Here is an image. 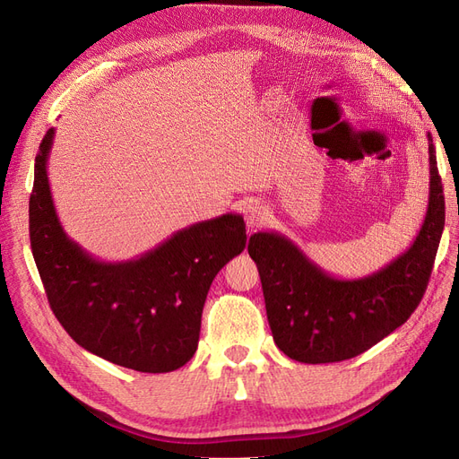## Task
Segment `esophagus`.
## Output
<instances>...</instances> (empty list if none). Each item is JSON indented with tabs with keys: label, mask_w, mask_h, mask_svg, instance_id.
Instances as JSON below:
<instances>
[{
	"label": "esophagus",
	"mask_w": 459,
	"mask_h": 459,
	"mask_svg": "<svg viewBox=\"0 0 459 459\" xmlns=\"http://www.w3.org/2000/svg\"><path fill=\"white\" fill-rule=\"evenodd\" d=\"M245 221H247V226L251 228V230L253 228H260L262 224H266V221H268V208H266V204H262L258 201L248 203L245 206Z\"/></svg>",
	"instance_id": "esophagus-1"
}]
</instances>
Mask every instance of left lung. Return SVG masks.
I'll use <instances>...</instances> for the list:
<instances>
[{
  "label": "left lung",
  "instance_id": "obj_1",
  "mask_svg": "<svg viewBox=\"0 0 459 459\" xmlns=\"http://www.w3.org/2000/svg\"><path fill=\"white\" fill-rule=\"evenodd\" d=\"M429 137V204L418 238L385 268L359 280H339L277 231L248 239L256 262L273 341L304 364L342 362L408 322L429 283L444 230V191Z\"/></svg>",
  "mask_w": 459,
  "mask_h": 459
}]
</instances>
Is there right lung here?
<instances>
[{
    "instance_id": "add662e5",
    "label": "right lung",
    "mask_w": 459,
    "mask_h": 459,
    "mask_svg": "<svg viewBox=\"0 0 459 459\" xmlns=\"http://www.w3.org/2000/svg\"><path fill=\"white\" fill-rule=\"evenodd\" d=\"M55 130L39 143L30 195V247L49 307L82 349L117 366L166 373L199 344L201 316L216 273L243 253V216L221 214L170 235L126 262H101L65 233L51 199L48 159Z\"/></svg>"
}]
</instances>
